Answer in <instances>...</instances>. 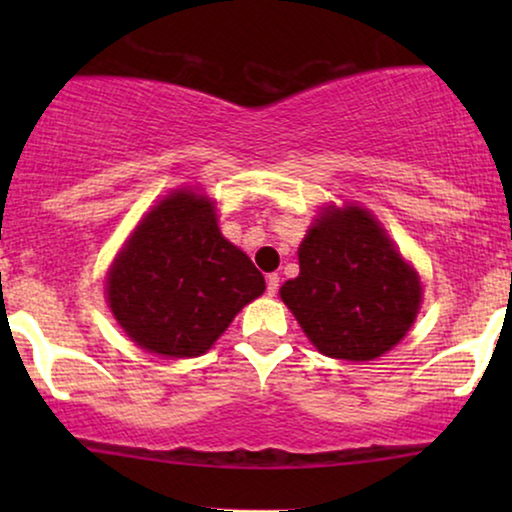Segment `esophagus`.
<instances>
[{
  "label": "esophagus",
  "instance_id": "1",
  "mask_svg": "<svg viewBox=\"0 0 512 512\" xmlns=\"http://www.w3.org/2000/svg\"><path fill=\"white\" fill-rule=\"evenodd\" d=\"M265 284H268V296H275L277 293V289H279V275H275V272H272V275H268V279H265Z\"/></svg>",
  "mask_w": 512,
  "mask_h": 512
}]
</instances>
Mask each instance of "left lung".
<instances>
[{
	"label": "left lung",
	"mask_w": 512,
	"mask_h": 512,
	"mask_svg": "<svg viewBox=\"0 0 512 512\" xmlns=\"http://www.w3.org/2000/svg\"><path fill=\"white\" fill-rule=\"evenodd\" d=\"M298 261L300 275L279 293L312 345L331 359H377L417 317V272L366 209H328L307 230Z\"/></svg>",
	"instance_id": "8db88e82"
}]
</instances>
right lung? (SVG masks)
<instances>
[{
	"label": "right lung",
	"instance_id": "add662e5",
	"mask_svg": "<svg viewBox=\"0 0 512 512\" xmlns=\"http://www.w3.org/2000/svg\"><path fill=\"white\" fill-rule=\"evenodd\" d=\"M265 279L216 226L212 202L179 191L142 219L109 272V307L146 352L205 354Z\"/></svg>",
	"mask_w": 512,
	"mask_h": 512
}]
</instances>
